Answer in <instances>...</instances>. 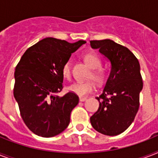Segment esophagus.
<instances>
[{
    "label": "esophagus",
    "instance_id": "obj_1",
    "mask_svg": "<svg viewBox=\"0 0 158 158\" xmlns=\"http://www.w3.org/2000/svg\"><path fill=\"white\" fill-rule=\"evenodd\" d=\"M86 100H87V98H82V97L79 98V101L80 102H84V101H86Z\"/></svg>",
    "mask_w": 158,
    "mask_h": 158
}]
</instances>
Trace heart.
I'll list each match as a JSON object with an SVG mask.
<instances>
[{"label":"heart","mask_w":158,"mask_h":158,"mask_svg":"<svg viewBox=\"0 0 158 158\" xmlns=\"http://www.w3.org/2000/svg\"><path fill=\"white\" fill-rule=\"evenodd\" d=\"M84 61L92 69L89 74V79H93L98 84H101L106 78V72L102 66V60L96 54L88 53L84 56ZM62 74L64 78L69 79L71 78V66L69 61L65 62L61 69ZM69 89L80 97H85L91 94L95 89V84L93 81L89 80L86 82H76L69 87Z\"/></svg>","instance_id":"1"}]
</instances>
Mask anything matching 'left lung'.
<instances>
[{
    "label": "left lung",
    "instance_id": "left-lung-1",
    "mask_svg": "<svg viewBox=\"0 0 158 158\" xmlns=\"http://www.w3.org/2000/svg\"><path fill=\"white\" fill-rule=\"evenodd\" d=\"M90 45L111 63L103 91L96 98L98 110L90 117V122L98 132L115 136L127 130L139 108L143 85L139 62L127 48L110 39L90 41Z\"/></svg>",
    "mask_w": 158,
    "mask_h": 158
}]
</instances>
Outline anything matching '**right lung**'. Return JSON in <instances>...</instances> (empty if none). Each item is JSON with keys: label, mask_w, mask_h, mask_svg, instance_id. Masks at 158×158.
<instances>
[{"label": "right lung", "mask_w": 158, "mask_h": 158, "mask_svg": "<svg viewBox=\"0 0 158 158\" xmlns=\"http://www.w3.org/2000/svg\"><path fill=\"white\" fill-rule=\"evenodd\" d=\"M84 43L44 38L28 48L16 65L14 97L23 122L33 134L53 137L69 125L79 97L73 92L57 95L63 89L61 69L71 53Z\"/></svg>", "instance_id": "1"}]
</instances>
